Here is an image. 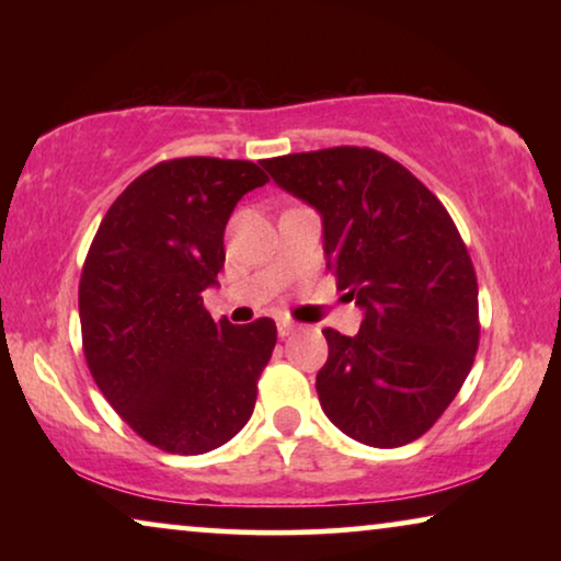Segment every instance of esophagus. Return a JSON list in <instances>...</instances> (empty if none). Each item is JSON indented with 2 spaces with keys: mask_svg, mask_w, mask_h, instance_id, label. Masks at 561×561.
Instances as JSON below:
<instances>
[{
  "mask_svg": "<svg viewBox=\"0 0 561 561\" xmlns=\"http://www.w3.org/2000/svg\"><path fill=\"white\" fill-rule=\"evenodd\" d=\"M296 321H290V319H278V334L280 336H288V334H294L296 332Z\"/></svg>",
  "mask_w": 561,
  "mask_h": 561,
  "instance_id": "1",
  "label": "esophagus"
}]
</instances>
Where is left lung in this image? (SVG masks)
Segmentation results:
<instances>
[{"mask_svg": "<svg viewBox=\"0 0 561 561\" xmlns=\"http://www.w3.org/2000/svg\"><path fill=\"white\" fill-rule=\"evenodd\" d=\"M324 219L327 267L365 309L355 336L324 329L321 409L370 447H403L436 424L480 344L478 275L444 204L398 160L340 145L263 160Z\"/></svg>", "mask_w": 561, "mask_h": 561, "instance_id": "1", "label": "left lung"}]
</instances>
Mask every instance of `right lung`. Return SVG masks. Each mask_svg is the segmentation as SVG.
Wrapping results in <instances>:
<instances>
[{"label": "right lung", "instance_id": "add662e5", "mask_svg": "<svg viewBox=\"0 0 561 561\" xmlns=\"http://www.w3.org/2000/svg\"><path fill=\"white\" fill-rule=\"evenodd\" d=\"M265 183L252 160H163L122 191L83 260L91 378L137 436L171 455L221 447L255 409L275 321H214L202 294L225 267L229 214Z\"/></svg>", "mask_w": 561, "mask_h": 561}]
</instances>
